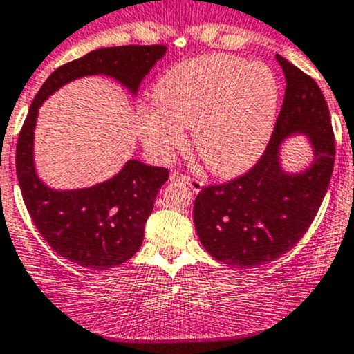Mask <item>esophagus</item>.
Listing matches in <instances>:
<instances>
[{
	"mask_svg": "<svg viewBox=\"0 0 354 354\" xmlns=\"http://www.w3.org/2000/svg\"><path fill=\"white\" fill-rule=\"evenodd\" d=\"M170 180H171V183H174V180H179V183H186L187 186H189L191 189L194 191V193L201 191V187H203V180H201V179H198V177H193V175L179 174V171L171 174Z\"/></svg>",
	"mask_w": 354,
	"mask_h": 354,
	"instance_id": "obj_1",
	"label": "esophagus"
}]
</instances>
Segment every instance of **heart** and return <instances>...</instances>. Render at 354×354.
<instances>
[{"label":"heart","mask_w":354,"mask_h":354,"mask_svg":"<svg viewBox=\"0 0 354 354\" xmlns=\"http://www.w3.org/2000/svg\"><path fill=\"white\" fill-rule=\"evenodd\" d=\"M156 106L144 104L136 127L144 147L167 161L186 146L193 127L201 161L218 175L250 168L271 139L280 107V83L262 62L214 53L170 67L153 90Z\"/></svg>","instance_id":"1"}]
</instances>
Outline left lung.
Segmentation results:
<instances>
[{
	"label": "left lung",
	"instance_id": "left-lung-1",
	"mask_svg": "<svg viewBox=\"0 0 354 354\" xmlns=\"http://www.w3.org/2000/svg\"><path fill=\"white\" fill-rule=\"evenodd\" d=\"M276 60L287 88L268 147L250 170L201 187L194 200L201 245L227 266L268 264L294 248L315 221L334 170L335 137L322 90L287 59L276 55ZM295 131L310 136L315 163L304 174L288 176L277 163V149Z\"/></svg>",
	"mask_w": 354,
	"mask_h": 354
}]
</instances>
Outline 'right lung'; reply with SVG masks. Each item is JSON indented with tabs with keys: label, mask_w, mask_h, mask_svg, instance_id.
<instances>
[{
	"label": "right lung",
	"mask_w": 354,
	"mask_h": 354,
	"mask_svg": "<svg viewBox=\"0 0 354 354\" xmlns=\"http://www.w3.org/2000/svg\"><path fill=\"white\" fill-rule=\"evenodd\" d=\"M167 53L165 45L99 48L64 64L48 76L20 129L15 167L24 203L46 243L67 261L90 269H109L132 259L142 245L146 221L168 168L130 160L107 183L88 189L52 191L36 177L32 136L43 100L67 82L107 74L136 92L151 67Z\"/></svg>",
	"instance_id": "1"
}]
</instances>
